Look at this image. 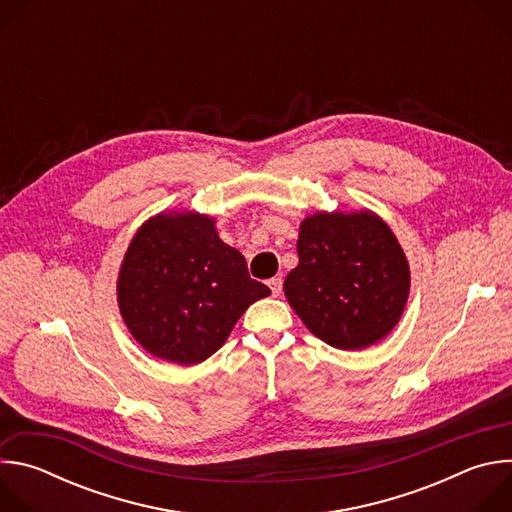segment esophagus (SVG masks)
Wrapping results in <instances>:
<instances>
[{"label":"esophagus","instance_id":"1","mask_svg":"<svg viewBox=\"0 0 512 512\" xmlns=\"http://www.w3.org/2000/svg\"><path fill=\"white\" fill-rule=\"evenodd\" d=\"M267 285L271 287V294H273V296H279V294H281V287H283V279H281V277H271V279L267 281Z\"/></svg>","mask_w":512,"mask_h":512}]
</instances>
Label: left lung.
Instances as JSON below:
<instances>
[{
	"label": "left lung",
	"instance_id": "left-lung-1",
	"mask_svg": "<svg viewBox=\"0 0 512 512\" xmlns=\"http://www.w3.org/2000/svg\"><path fill=\"white\" fill-rule=\"evenodd\" d=\"M298 257L283 289L314 336L340 350H362L395 328L409 296V263L375 212L304 218Z\"/></svg>",
	"mask_w": 512,
	"mask_h": 512
}]
</instances>
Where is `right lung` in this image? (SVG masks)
Wrapping results in <instances>:
<instances>
[{
	"instance_id": "1",
	"label": "right lung",
	"mask_w": 512,
	"mask_h": 512,
	"mask_svg": "<svg viewBox=\"0 0 512 512\" xmlns=\"http://www.w3.org/2000/svg\"><path fill=\"white\" fill-rule=\"evenodd\" d=\"M271 289L198 212L143 223L123 257L117 302L131 336L168 362L198 364L221 348L243 312Z\"/></svg>"
}]
</instances>
